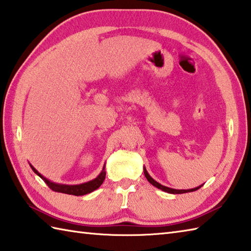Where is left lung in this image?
Masks as SVG:
<instances>
[{
	"instance_id": "1",
	"label": "left lung",
	"mask_w": 251,
	"mask_h": 251,
	"mask_svg": "<svg viewBox=\"0 0 251 251\" xmlns=\"http://www.w3.org/2000/svg\"><path fill=\"white\" fill-rule=\"evenodd\" d=\"M144 173H145L146 178L148 179V181H149V183H150L151 185H153L154 187L159 188V189H161V190H163V191H165V193H169V194H174V195H176V194H185V193H191V191H196V190H198L200 187H202V186H203V184H202V185L198 186V187H196V188H191V189H174V188L166 187V186L161 185L160 183H158V181L154 180V179L152 178L151 176L149 175L148 172H147L146 168H144Z\"/></svg>"
}]
</instances>
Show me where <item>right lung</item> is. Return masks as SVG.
Wrapping results in <instances>:
<instances>
[{"label":"right lung","instance_id":"right-lung-1","mask_svg":"<svg viewBox=\"0 0 251 251\" xmlns=\"http://www.w3.org/2000/svg\"><path fill=\"white\" fill-rule=\"evenodd\" d=\"M30 168L32 171L36 173L39 177H41L44 181H46L47 185L50 187L53 191H56V193H62V194H67V195H74V196H83L87 194L92 193L93 190H96L100 187L102 185L103 180L105 179V164L103 165V169L101 171V173L97 176L95 179H92L90 181H87V183H82L79 185H65V184H57V183H53V181L49 180L48 178L44 177L43 175H41L39 172L33 168V166L30 164Z\"/></svg>","mask_w":251,"mask_h":251}]
</instances>
